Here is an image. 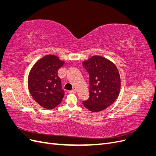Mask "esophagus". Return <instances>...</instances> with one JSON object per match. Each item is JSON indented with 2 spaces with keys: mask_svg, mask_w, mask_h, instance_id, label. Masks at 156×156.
Segmentation results:
<instances>
[{
  "mask_svg": "<svg viewBox=\"0 0 156 156\" xmlns=\"http://www.w3.org/2000/svg\"><path fill=\"white\" fill-rule=\"evenodd\" d=\"M70 93H73V94H75L76 93V90L75 89H73V90H72L70 91Z\"/></svg>",
  "mask_w": 156,
  "mask_h": 156,
  "instance_id": "1",
  "label": "esophagus"
}]
</instances>
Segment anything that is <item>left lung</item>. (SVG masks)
<instances>
[{"label":"left lung","instance_id":"obj_1","mask_svg":"<svg viewBox=\"0 0 156 156\" xmlns=\"http://www.w3.org/2000/svg\"><path fill=\"white\" fill-rule=\"evenodd\" d=\"M89 74L90 97L84 107L92 112H100L111 105L120 90V77L116 65L101 56H92L83 62Z\"/></svg>","mask_w":156,"mask_h":156}]
</instances>
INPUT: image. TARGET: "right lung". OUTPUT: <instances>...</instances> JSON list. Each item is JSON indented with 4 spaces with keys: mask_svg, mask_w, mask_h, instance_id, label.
Wrapping results in <instances>:
<instances>
[{
    "mask_svg": "<svg viewBox=\"0 0 156 156\" xmlns=\"http://www.w3.org/2000/svg\"><path fill=\"white\" fill-rule=\"evenodd\" d=\"M64 61L58 56L48 55L33 66L28 77V87L33 99L47 109L58 105L64 96L58 70Z\"/></svg>",
    "mask_w": 156,
    "mask_h": 156,
    "instance_id": "add662e5",
    "label": "right lung"
}]
</instances>
